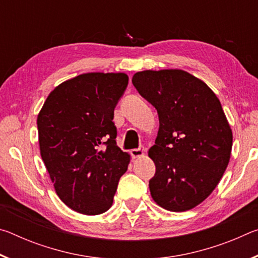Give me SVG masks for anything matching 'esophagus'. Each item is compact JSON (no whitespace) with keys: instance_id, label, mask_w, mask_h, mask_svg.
<instances>
[{"instance_id":"1","label":"esophagus","mask_w":258,"mask_h":258,"mask_svg":"<svg viewBox=\"0 0 258 258\" xmlns=\"http://www.w3.org/2000/svg\"><path fill=\"white\" fill-rule=\"evenodd\" d=\"M143 154H145V148L143 147H140L138 149L131 150V155H132L133 158H140V157L143 156Z\"/></svg>"}]
</instances>
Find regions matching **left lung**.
Returning a JSON list of instances; mask_svg holds the SVG:
<instances>
[{
    "instance_id": "left-lung-1",
    "label": "left lung",
    "mask_w": 258,
    "mask_h": 258,
    "mask_svg": "<svg viewBox=\"0 0 258 258\" xmlns=\"http://www.w3.org/2000/svg\"><path fill=\"white\" fill-rule=\"evenodd\" d=\"M138 92L157 109L159 131L149 157L152 199L167 211L202 204L223 176L232 149V131L216 94L181 69L134 74Z\"/></svg>"
}]
</instances>
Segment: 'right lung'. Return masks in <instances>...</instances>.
<instances>
[{"label": "right lung", "mask_w": 258, "mask_h": 258, "mask_svg": "<svg viewBox=\"0 0 258 258\" xmlns=\"http://www.w3.org/2000/svg\"><path fill=\"white\" fill-rule=\"evenodd\" d=\"M128 84L124 73H87L61 83L37 116L42 159L56 195L73 211L111 207L130 155L116 145L113 110Z\"/></svg>", "instance_id": "add662e5"}]
</instances>
